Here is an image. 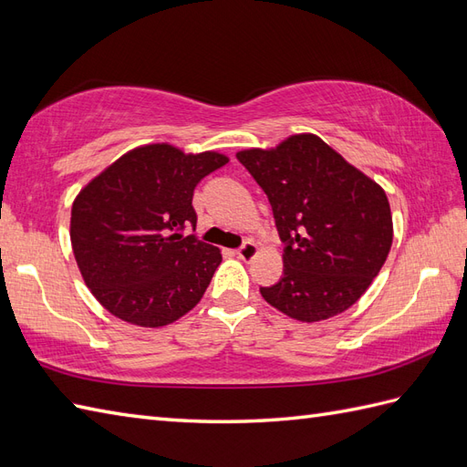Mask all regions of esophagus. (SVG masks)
Segmentation results:
<instances>
[{
    "mask_svg": "<svg viewBox=\"0 0 467 467\" xmlns=\"http://www.w3.org/2000/svg\"><path fill=\"white\" fill-rule=\"evenodd\" d=\"M257 254V245L254 242H245L240 249H237V257L244 261H252Z\"/></svg>",
    "mask_w": 467,
    "mask_h": 467,
    "instance_id": "1",
    "label": "esophagus"
}]
</instances>
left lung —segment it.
Here are the masks:
<instances>
[{"mask_svg":"<svg viewBox=\"0 0 467 467\" xmlns=\"http://www.w3.org/2000/svg\"><path fill=\"white\" fill-rule=\"evenodd\" d=\"M267 194L283 242V277L264 299L303 323L347 311L379 275L392 245L384 190L315 134L273 150L237 152Z\"/></svg>","mask_w":467,"mask_h":467,"instance_id":"8db88e82","label":"left lung"}]
</instances>
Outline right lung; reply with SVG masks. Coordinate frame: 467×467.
Instances as JSON below:
<instances>
[{
    "label": "right lung",
    "instance_id": "right-lung-1",
    "mask_svg": "<svg viewBox=\"0 0 467 467\" xmlns=\"http://www.w3.org/2000/svg\"><path fill=\"white\" fill-rule=\"evenodd\" d=\"M223 164L218 152L148 144L81 190L71 210L73 254L107 311L139 327H164L198 305L222 254L184 230H196V186Z\"/></svg>",
    "mask_w": 467,
    "mask_h": 467
}]
</instances>
